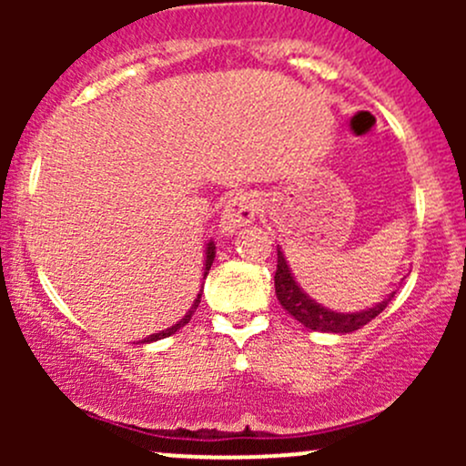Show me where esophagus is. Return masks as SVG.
<instances>
[{
    "label": "esophagus",
    "instance_id": "esophagus-1",
    "mask_svg": "<svg viewBox=\"0 0 466 466\" xmlns=\"http://www.w3.org/2000/svg\"><path fill=\"white\" fill-rule=\"evenodd\" d=\"M256 212H258V203L248 192H237L234 197H229L226 208L221 212V229L226 234H232L234 229L240 226H248L254 221Z\"/></svg>",
    "mask_w": 466,
    "mask_h": 466
}]
</instances>
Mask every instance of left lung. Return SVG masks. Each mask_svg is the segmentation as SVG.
<instances>
[{
  "label": "left lung",
  "mask_w": 466,
  "mask_h": 466,
  "mask_svg": "<svg viewBox=\"0 0 466 466\" xmlns=\"http://www.w3.org/2000/svg\"><path fill=\"white\" fill-rule=\"evenodd\" d=\"M276 296L280 300L282 309L289 311V315L298 319V322L307 326L311 330H322V333H352V330L361 329L368 322H372L383 309L388 307V302L392 300L394 293H390L388 300L379 302L377 307L368 309V311L360 313H335L330 309H324L322 304H318L307 293L298 287V282L293 280L291 269H289L285 254L278 248V267H276Z\"/></svg>",
  "instance_id": "8db88e82"
}]
</instances>
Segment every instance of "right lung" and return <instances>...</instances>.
Segmentation results:
<instances>
[{"instance_id": "1", "label": "right lung", "mask_w": 466, "mask_h": 466, "mask_svg": "<svg viewBox=\"0 0 466 466\" xmlns=\"http://www.w3.org/2000/svg\"><path fill=\"white\" fill-rule=\"evenodd\" d=\"M215 243H208V248H206V269H203V278L208 276V271H210V267H212V260H215ZM199 302H201V293L199 296H197V300H195V304H192L190 307V311L184 315V318L179 319L177 324L175 326H170V329H166V330H162V333H155V335H151V337H147V339H142V341H157V339H164V337H170L173 333H177V330L181 329V326H186L190 322V318H192V313H195V309L199 307Z\"/></svg>"}]
</instances>
